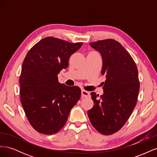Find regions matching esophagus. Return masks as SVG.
I'll list each match as a JSON object with an SVG mask.
<instances>
[{
    "label": "esophagus",
    "instance_id": "esophagus-1",
    "mask_svg": "<svg viewBox=\"0 0 157 157\" xmlns=\"http://www.w3.org/2000/svg\"><path fill=\"white\" fill-rule=\"evenodd\" d=\"M81 95H82V97L88 98V97L90 96V92L86 91V90H82Z\"/></svg>",
    "mask_w": 157,
    "mask_h": 157
}]
</instances>
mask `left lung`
Returning a JSON list of instances; mask_svg holds the SVG:
<instances>
[{
  "label": "left lung",
  "instance_id": "1",
  "mask_svg": "<svg viewBox=\"0 0 157 157\" xmlns=\"http://www.w3.org/2000/svg\"><path fill=\"white\" fill-rule=\"evenodd\" d=\"M100 52L103 59L101 74L106 75L104 93L92 92L94 107L88 115L92 126L103 135L121 130L135 108L140 90L138 71L134 60L118 41L109 39L90 42Z\"/></svg>",
  "mask_w": 157,
  "mask_h": 157
}]
</instances>
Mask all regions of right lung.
Segmentation results:
<instances>
[{
    "label": "right lung",
    "instance_id": "1",
    "mask_svg": "<svg viewBox=\"0 0 157 157\" xmlns=\"http://www.w3.org/2000/svg\"><path fill=\"white\" fill-rule=\"evenodd\" d=\"M82 44L48 36L33 46L23 60L21 102L30 124L41 134L52 135L59 131L80 98V88L60 84L58 75L68 67L70 56Z\"/></svg>",
    "mask_w": 157,
    "mask_h": 157
}]
</instances>
